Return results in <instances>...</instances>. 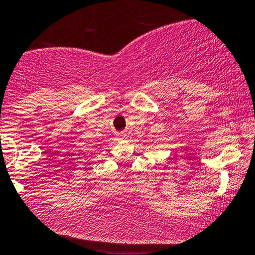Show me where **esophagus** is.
<instances>
[{
	"instance_id": "esophagus-1",
	"label": "esophagus",
	"mask_w": 255,
	"mask_h": 255,
	"mask_svg": "<svg viewBox=\"0 0 255 255\" xmlns=\"http://www.w3.org/2000/svg\"><path fill=\"white\" fill-rule=\"evenodd\" d=\"M118 138L119 139H125V138H127V135H124V133H122V135H120V133H119Z\"/></svg>"
}]
</instances>
